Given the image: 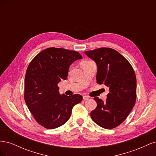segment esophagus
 <instances>
[{"label":"esophagus","mask_w":156,"mask_h":156,"mask_svg":"<svg viewBox=\"0 0 156 156\" xmlns=\"http://www.w3.org/2000/svg\"><path fill=\"white\" fill-rule=\"evenodd\" d=\"M83 98L84 100H88V99H89V97L87 96H83Z\"/></svg>","instance_id":"obj_1"}]
</instances>
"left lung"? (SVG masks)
Returning <instances> with one entry per match:
<instances>
[{"mask_svg": "<svg viewBox=\"0 0 156 156\" xmlns=\"http://www.w3.org/2000/svg\"><path fill=\"white\" fill-rule=\"evenodd\" d=\"M84 53L97 64V83L109 88L105 101L94 98L97 107L90 116L98 126L113 129L126 119L135 104L136 80L133 68L126 58L111 48H98Z\"/></svg>", "mask_w": 156, "mask_h": 156, "instance_id": "1", "label": "left lung"}]
</instances>
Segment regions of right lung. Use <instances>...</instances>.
Masks as SVG:
<instances>
[{
	"instance_id": "1",
	"label": "right lung",
	"mask_w": 156,
	"mask_h": 156,
	"mask_svg": "<svg viewBox=\"0 0 156 156\" xmlns=\"http://www.w3.org/2000/svg\"><path fill=\"white\" fill-rule=\"evenodd\" d=\"M78 52L63 48H49L37 54L27 68L24 98L36 122L51 129L64 124L70 118L74 105L83 97L60 95L58 83L66 80L69 66L81 59Z\"/></svg>"
}]
</instances>
